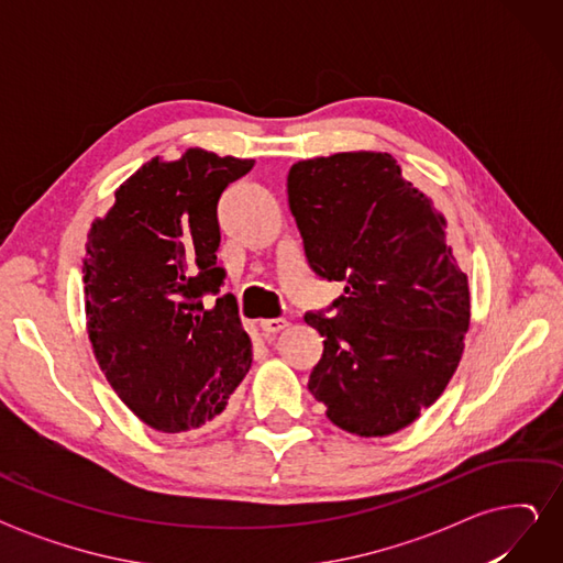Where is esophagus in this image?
I'll return each mask as SVG.
<instances>
[{
	"label": "esophagus",
	"mask_w": 563,
	"mask_h": 563,
	"mask_svg": "<svg viewBox=\"0 0 563 563\" xmlns=\"http://www.w3.org/2000/svg\"><path fill=\"white\" fill-rule=\"evenodd\" d=\"M288 327V321L286 319H263L261 321V329L269 335V333H279L282 329H286Z\"/></svg>",
	"instance_id": "34e87169"
}]
</instances>
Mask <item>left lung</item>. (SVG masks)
<instances>
[{"instance_id": "1", "label": "left lung", "mask_w": 563, "mask_h": 563, "mask_svg": "<svg viewBox=\"0 0 563 563\" xmlns=\"http://www.w3.org/2000/svg\"><path fill=\"white\" fill-rule=\"evenodd\" d=\"M288 207L317 277L343 282L305 321L323 338L310 391L340 430L387 437L432 406L470 327L467 275L446 218L387 152H338L288 172Z\"/></svg>"}]
</instances>
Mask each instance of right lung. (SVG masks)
Wrapping results in <instances>:
<instances>
[{
	"instance_id": "1",
	"label": "right lung",
	"mask_w": 563,
	"mask_h": 563,
	"mask_svg": "<svg viewBox=\"0 0 563 563\" xmlns=\"http://www.w3.org/2000/svg\"><path fill=\"white\" fill-rule=\"evenodd\" d=\"M251 168L199 147L178 162L155 157L91 225L81 267L89 340L117 397L152 430L216 422L251 368V338L234 296L220 294L216 263L218 199Z\"/></svg>"
}]
</instances>
